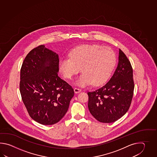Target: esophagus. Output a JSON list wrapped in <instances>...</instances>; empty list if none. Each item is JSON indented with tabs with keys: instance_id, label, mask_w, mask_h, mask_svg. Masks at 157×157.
Instances as JSON below:
<instances>
[{
	"instance_id": "obj_1",
	"label": "esophagus",
	"mask_w": 157,
	"mask_h": 157,
	"mask_svg": "<svg viewBox=\"0 0 157 157\" xmlns=\"http://www.w3.org/2000/svg\"><path fill=\"white\" fill-rule=\"evenodd\" d=\"M81 91V90L80 89L77 88V87H75V88H74V91H75V93H80Z\"/></svg>"
}]
</instances>
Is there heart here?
<instances>
[{
    "label": "heart",
    "instance_id": "obj_1",
    "mask_svg": "<svg viewBox=\"0 0 157 157\" xmlns=\"http://www.w3.org/2000/svg\"><path fill=\"white\" fill-rule=\"evenodd\" d=\"M116 63V54L109 47L83 45L74 48L70 57H62L59 67L67 79L72 78L81 68L82 74L77 79V85L85 86L91 83L93 86H98L107 80Z\"/></svg>",
    "mask_w": 157,
    "mask_h": 157
}]
</instances>
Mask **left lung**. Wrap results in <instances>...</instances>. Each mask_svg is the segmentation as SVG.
<instances>
[{
	"instance_id": "left-lung-1",
	"label": "left lung",
	"mask_w": 157,
	"mask_h": 157,
	"mask_svg": "<svg viewBox=\"0 0 157 157\" xmlns=\"http://www.w3.org/2000/svg\"><path fill=\"white\" fill-rule=\"evenodd\" d=\"M133 90L132 67L120 49L118 66L112 77L103 86L87 93L90 113L102 123L116 121L129 109Z\"/></svg>"
}]
</instances>
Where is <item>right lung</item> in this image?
Returning a JSON list of instances; mask_svg holds the SVG:
<instances>
[{
  "mask_svg": "<svg viewBox=\"0 0 157 157\" xmlns=\"http://www.w3.org/2000/svg\"><path fill=\"white\" fill-rule=\"evenodd\" d=\"M58 55L40 45L27 54L20 71V91L31 118L56 124L67 113L74 89L58 76Z\"/></svg>",
  "mask_w": 157,
  "mask_h": 157,
  "instance_id": "right-lung-1",
  "label": "right lung"
}]
</instances>
